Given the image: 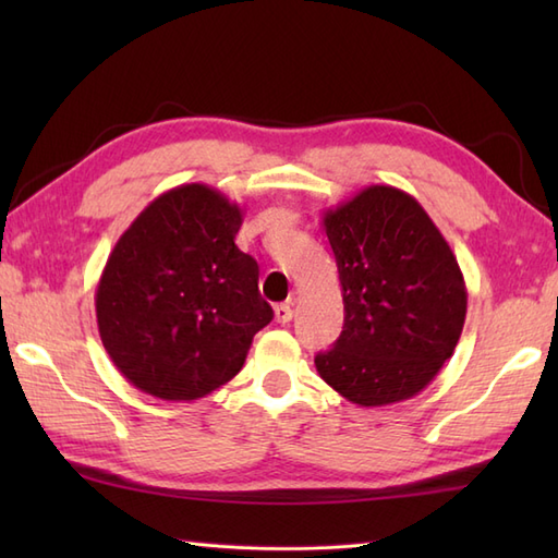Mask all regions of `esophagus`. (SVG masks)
Segmentation results:
<instances>
[{
  "instance_id": "34e87169",
  "label": "esophagus",
  "mask_w": 558,
  "mask_h": 558,
  "mask_svg": "<svg viewBox=\"0 0 558 558\" xmlns=\"http://www.w3.org/2000/svg\"><path fill=\"white\" fill-rule=\"evenodd\" d=\"M292 304L290 302H282L276 306V322L278 324H290L292 322Z\"/></svg>"
}]
</instances>
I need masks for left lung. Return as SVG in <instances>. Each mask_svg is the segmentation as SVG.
I'll list each match as a JSON object with an SVG mask.
<instances>
[{"label":"left lung","mask_w":558,"mask_h":558,"mask_svg":"<svg viewBox=\"0 0 558 558\" xmlns=\"http://www.w3.org/2000/svg\"><path fill=\"white\" fill-rule=\"evenodd\" d=\"M345 324L316 354L342 398L381 408L417 396L453 354L468 312L456 254L417 198L372 184L324 213Z\"/></svg>","instance_id":"obj_1"}]
</instances>
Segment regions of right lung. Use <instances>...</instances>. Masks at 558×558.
Segmentation results:
<instances>
[{"instance_id":"obj_1","label":"right lung","mask_w":558,"mask_h":558,"mask_svg":"<svg viewBox=\"0 0 558 558\" xmlns=\"http://www.w3.org/2000/svg\"><path fill=\"white\" fill-rule=\"evenodd\" d=\"M242 208L206 184H182L138 213L96 290L105 350L138 390L196 400L228 384L272 310L258 264L234 234Z\"/></svg>"}]
</instances>
